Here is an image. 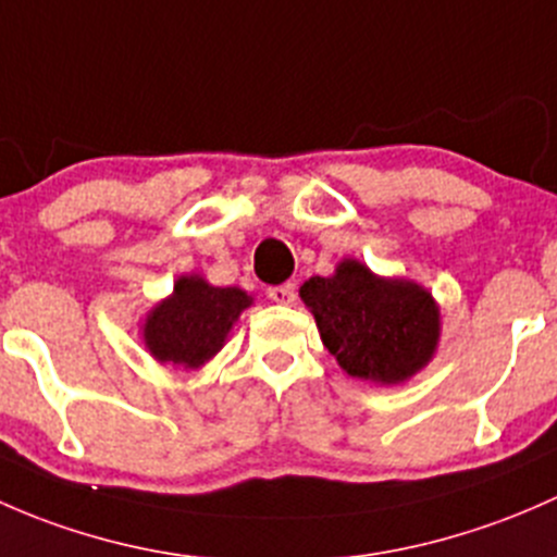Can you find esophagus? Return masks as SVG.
Returning a JSON list of instances; mask_svg holds the SVG:
<instances>
[{
    "mask_svg": "<svg viewBox=\"0 0 557 557\" xmlns=\"http://www.w3.org/2000/svg\"><path fill=\"white\" fill-rule=\"evenodd\" d=\"M268 297H271L273 302H278V306H292L297 297V289H295V284L271 286V289H268Z\"/></svg>",
    "mask_w": 557,
    "mask_h": 557,
    "instance_id": "esophagus-1",
    "label": "esophagus"
}]
</instances>
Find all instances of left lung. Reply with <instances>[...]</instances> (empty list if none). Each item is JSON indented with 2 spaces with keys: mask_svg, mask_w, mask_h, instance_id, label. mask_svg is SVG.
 Wrapping results in <instances>:
<instances>
[{
  "mask_svg": "<svg viewBox=\"0 0 557 557\" xmlns=\"http://www.w3.org/2000/svg\"><path fill=\"white\" fill-rule=\"evenodd\" d=\"M300 297L326 351L359 381L397 386L437 351L440 308L416 281L375 276L348 257L332 276L308 278Z\"/></svg>",
  "mask_w": 557,
  "mask_h": 557,
  "instance_id": "obj_1",
  "label": "left lung"
}]
</instances>
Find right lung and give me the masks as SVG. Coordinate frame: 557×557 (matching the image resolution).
<instances>
[{
  "label": "right lung",
  "mask_w": 557,
  "mask_h": 557,
  "mask_svg": "<svg viewBox=\"0 0 557 557\" xmlns=\"http://www.w3.org/2000/svg\"><path fill=\"white\" fill-rule=\"evenodd\" d=\"M251 297L238 286H211L203 276H182L171 297L147 313L141 337L160 364L198 370L225 346Z\"/></svg>",
  "instance_id": "right-lung-1"
}]
</instances>
